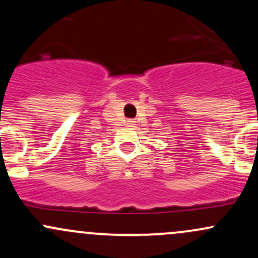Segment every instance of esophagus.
Segmentation results:
<instances>
[{
	"label": "esophagus",
	"instance_id": "esophagus-1",
	"mask_svg": "<svg viewBox=\"0 0 258 258\" xmlns=\"http://www.w3.org/2000/svg\"><path fill=\"white\" fill-rule=\"evenodd\" d=\"M127 123H128L130 126H132V125H135V121H132V120H128V121H127Z\"/></svg>",
	"mask_w": 258,
	"mask_h": 258
}]
</instances>
